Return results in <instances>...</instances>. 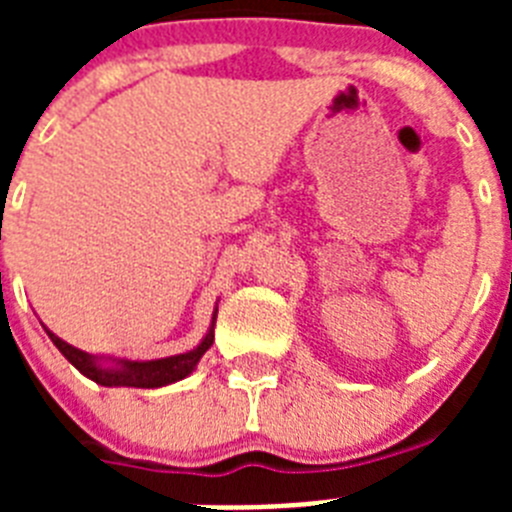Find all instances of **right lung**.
I'll list each match as a JSON object with an SVG mask.
<instances>
[{
  "instance_id": "obj_1",
  "label": "right lung",
  "mask_w": 512,
  "mask_h": 512,
  "mask_svg": "<svg viewBox=\"0 0 512 512\" xmlns=\"http://www.w3.org/2000/svg\"><path fill=\"white\" fill-rule=\"evenodd\" d=\"M215 320H217V302L212 310L210 328H207L205 338H202L192 351L187 354H174L166 359H151V361H130V359H117V356H104V354H89L81 348L71 346L63 338H58L53 330L45 328L48 338L53 346L61 351L71 364L79 369L81 374L92 382L102 384V387H138V390H156V387H166L179 379L189 377L197 369L200 359L205 356L207 348L215 341Z\"/></svg>"
}]
</instances>
